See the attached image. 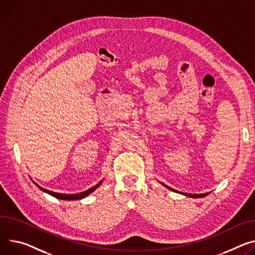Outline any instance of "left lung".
Instances as JSON below:
<instances>
[{"label":"left lung","instance_id":"1","mask_svg":"<svg viewBox=\"0 0 255 255\" xmlns=\"http://www.w3.org/2000/svg\"><path fill=\"white\" fill-rule=\"evenodd\" d=\"M166 186V185H165ZM169 189H171V190H173V191H176V190H174L173 188H170L169 186H167ZM180 193V192H179ZM182 193V192H181ZM182 194H184V195H186V196H190V197H203V196H206L207 195V193H204V194H187V193H182Z\"/></svg>","mask_w":255,"mask_h":255}]
</instances>
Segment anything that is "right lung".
I'll list each match as a JSON object with an SVG mask.
<instances>
[{"label":"right lung","mask_w":255,"mask_h":255,"mask_svg":"<svg viewBox=\"0 0 255 255\" xmlns=\"http://www.w3.org/2000/svg\"><path fill=\"white\" fill-rule=\"evenodd\" d=\"M101 184H102V181H101L99 184H97L96 186L91 187L90 189H88V190H86V191H84V192L77 193V194H62V193H57V192H53V191H50V190L44 189V188H42V187L38 186L37 184H35V185H36V186H37L40 190H42L43 192H47V193H49L50 195H52V196H54V197H56V198L63 199V200H78V199H81V198L86 197V196H87L88 194H90L92 191H95V190L100 186Z\"/></svg>","instance_id":"obj_1"}]
</instances>
